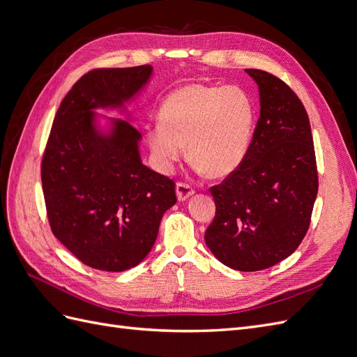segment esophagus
Here are the masks:
<instances>
[{"mask_svg": "<svg viewBox=\"0 0 357 357\" xmlns=\"http://www.w3.org/2000/svg\"><path fill=\"white\" fill-rule=\"evenodd\" d=\"M176 190H177V198L180 201H186L190 195H193V188L189 185V183L186 181H177V186H176Z\"/></svg>", "mask_w": 357, "mask_h": 357, "instance_id": "34e87169", "label": "esophagus"}]
</instances>
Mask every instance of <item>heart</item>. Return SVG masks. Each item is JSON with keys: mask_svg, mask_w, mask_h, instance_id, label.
Wrapping results in <instances>:
<instances>
[{"mask_svg": "<svg viewBox=\"0 0 357 357\" xmlns=\"http://www.w3.org/2000/svg\"><path fill=\"white\" fill-rule=\"evenodd\" d=\"M253 123V101L238 86L186 84L162 102L147 142L160 171L174 168L188 144L189 158L210 177L222 178L243 162Z\"/></svg>", "mask_w": 357, "mask_h": 357, "instance_id": "1", "label": "heart"}]
</instances>
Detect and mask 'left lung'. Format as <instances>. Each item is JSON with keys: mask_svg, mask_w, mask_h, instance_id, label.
Here are the masks:
<instances>
[{"mask_svg": "<svg viewBox=\"0 0 357 357\" xmlns=\"http://www.w3.org/2000/svg\"><path fill=\"white\" fill-rule=\"evenodd\" d=\"M245 73L259 86L261 117L240 167L210 188L215 214L204 238L222 264L252 273L284 261L304 240L319 176L298 95L271 73Z\"/></svg>", "mask_w": 357, "mask_h": 357, "instance_id": "8db88e82", "label": "left lung"}]
</instances>
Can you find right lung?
<instances>
[{"label":"right lung","instance_id":"right-lung-1","mask_svg":"<svg viewBox=\"0 0 357 357\" xmlns=\"http://www.w3.org/2000/svg\"><path fill=\"white\" fill-rule=\"evenodd\" d=\"M150 66L95 68L62 100L41 158V186L53 235L80 262L121 273L152 250L160 219L177 202L176 183L142 164L138 129L117 121L93 128L92 109L117 107L143 88Z\"/></svg>","mask_w":357,"mask_h":357}]
</instances>
